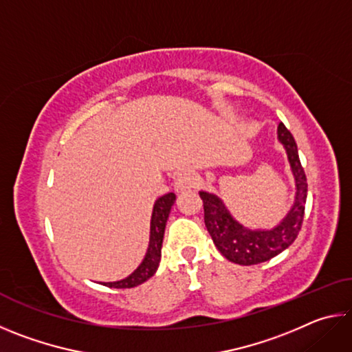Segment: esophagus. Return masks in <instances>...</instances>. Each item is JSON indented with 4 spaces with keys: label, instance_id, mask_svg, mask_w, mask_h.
Returning a JSON list of instances; mask_svg holds the SVG:
<instances>
[{
    "label": "esophagus",
    "instance_id": "obj_1",
    "mask_svg": "<svg viewBox=\"0 0 352 352\" xmlns=\"http://www.w3.org/2000/svg\"><path fill=\"white\" fill-rule=\"evenodd\" d=\"M195 184H197V178H195V175L189 174V172H183V174L175 178L174 188L177 192H186V190L195 188Z\"/></svg>",
    "mask_w": 352,
    "mask_h": 352
}]
</instances>
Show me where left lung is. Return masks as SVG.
Here are the masks:
<instances>
[{
  "instance_id": "obj_1",
  "label": "left lung",
  "mask_w": 352,
  "mask_h": 352,
  "mask_svg": "<svg viewBox=\"0 0 352 352\" xmlns=\"http://www.w3.org/2000/svg\"><path fill=\"white\" fill-rule=\"evenodd\" d=\"M278 140L283 142L287 160L295 178V201L281 222L272 230H250L241 225L226 210L222 199L200 190L204 200L205 225L211 234L214 245L226 259L239 265H254L265 262L284 252L294 243L305 219V205L307 199V180L302 169L294 136L279 122Z\"/></svg>"
}]
</instances>
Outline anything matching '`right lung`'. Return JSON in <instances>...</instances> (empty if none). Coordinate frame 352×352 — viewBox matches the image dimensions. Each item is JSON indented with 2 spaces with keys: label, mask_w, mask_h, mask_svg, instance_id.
<instances>
[{
  "label": "right lung",
  "mask_w": 352,
  "mask_h": 352,
  "mask_svg": "<svg viewBox=\"0 0 352 352\" xmlns=\"http://www.w3.org/2000/svg\"><path fill=\"white\" fill-rule=\"evenodd\" d=\"M175 201V194L169 192L160 197L153 205V212L151 219V239H148V248L144 256V259L140 264L132 275L121 279V281L115 283H102L107 287L113 289H130L136 287V285L147 281L148 278L155 275L160 259H162V245H163V237H164V228L166 222H168L170 208Z\"/></svg>",
  "instance_id": "1"
}]
</instances>
